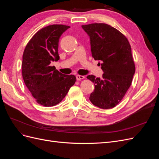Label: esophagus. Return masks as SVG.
Masks as SVG:
<instances>
[{
  "label": "esophagus",
  "instance_id": "34e87169",
  "mask_svg": "<svg viewBox=\"0 0 159 159\" xmlns=\"http://www.w3.org/2000/svg\"><path fill=\"white\" fill-rule=\"evenodd\" d=\"M85 78V76L84 75H76V80L79 81V80H83Z\"/></svg>",
  "mask_w": 159,
  "mask_h": 159
}]
</instances>
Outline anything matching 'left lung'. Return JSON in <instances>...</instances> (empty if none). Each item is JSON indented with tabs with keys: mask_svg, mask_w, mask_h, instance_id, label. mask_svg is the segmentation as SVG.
I'll use <instances>...</instances> for the list:
<instances>
[{
	"mask_svg": "<svg viewBox=\"0 0 159 159\" xmlns=\"http://www.w3.org/2000/svg\"><path fill=\"white\" fill-rule=\"evenodd\" d=\"M81 27L89 36L92 57L101 61L104 73L102 78L87 76L95 84L89 100L101 109L113 108L125 95L135 72L131 45L121 32L107 24Z\"/></svg>",
	"mask_w": 159,
	"mask_h": 159,
	"instance_id": "obj_1",
	"label": "left lung"
}]
</instances>
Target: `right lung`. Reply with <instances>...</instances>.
Masks as SVG:
<instances>
[{"label":"right lung","mask_w":159,"mask_h":159,"mask_svg":"<svg viewBox=\"0 0 159 159\" xmlns=\"http://www.w3.org/2000/svg\"><path fill=\"white\" fill-rule=\"evenodd\" d=\"M69 28L52 25L42 28L28 42L23 53L24 81L36 102L43 106H54L61 102L76 81L75 75L61 74L50 66L60 60L59 39Z\"/></svg>","instance_id":"add662e5"}]
</instances>
